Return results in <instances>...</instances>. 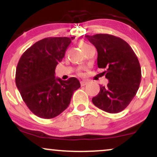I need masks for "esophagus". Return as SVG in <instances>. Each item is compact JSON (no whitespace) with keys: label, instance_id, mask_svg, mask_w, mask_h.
<instances>
[{"label":"esophagus","instance_id":"1","mask_svg":"<svg viewBox=\"0 0 157 157\" xmlns=\"http://www.w3.org/2000/svg\"><path fill=\"white\" fill-rule=\"evenodd\" d=\"M88 80H82V81H80V85L82 86H86V84L88 83Z\"/></svg>","mask_w":157,"mask_h":157}]
</instances>
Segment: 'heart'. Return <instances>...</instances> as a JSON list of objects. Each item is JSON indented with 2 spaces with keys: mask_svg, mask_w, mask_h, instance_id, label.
<instances>
[{
  "mask_svg": "<svg viewBox=\"0 0 157 157\" xmlns=\"http://www.w3.org/2000/svg\"><path fill=\"white\" fill-rule=\"evenodd\" d=\"M79 46L82 48V49L83 50V51H85V50H86L88 48L90 47V46H91V45H90L89 43L86 42V41L80 40V42H79Z\"/></svg>",
  "mask_w": 157,
  "mask_h": 157,
  "instance_id": "b5f03b06",
  "label": "heart"
}]
</instances>
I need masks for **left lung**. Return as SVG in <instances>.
<instances>
[{
  "label": "left lung",
  "instance_id": "8db88e82",
  "mask_svg": "<svg viewBox=\"0 0 157 157\" xmlns=\"http://www.w3.org/2000/svg\"><path fill=\"white\" fill-rule=\"evenodd\" d=\"M86 37L97 50V66L105 68L102 74L109 82L100 86L92 98L94 105L108 113L123 111L135 97L141 81V67L134 52L127 42L108 34Z\"/></svg>",
  "mask_w": 157,
  "mask_h": 157
}]
</instances>
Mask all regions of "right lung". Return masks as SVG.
Instances as JSON below:
<instances>
[{
    "instance_id": "add662e5",
    "label": "right lung",
    "mask_w": 157,
    "mask_h": 157,
    "mask_svg": "<svg viewBox=\"0 0 157 157\" xmlns=\"http://www.w3.org/2000/svg\"><path fill=\"white\" fill-rule=\"evenodd\" d=\"M75 37H46L36 42L20 58L15 83L23 101L34 114L44 119L58 116L69 105L79 80L55 77L57 65Z\"/></svg>"
}]
</instances>
